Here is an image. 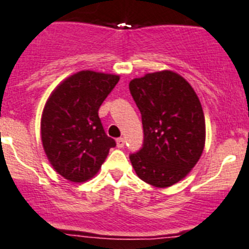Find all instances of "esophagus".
Segmentation results:
<instances>
[{
    "label": "esophagus",
    "mask_w": 249,
    "mask_h": 249,
    "mask_svg": "<svg viewBox=\"0 0 249 249\" xmlns=\"http://www.w3.org/2000/svg\"><path fill=\"white\" fill-rule=\"evenodd\" d=\"M125 145V140L123 138H119V139H116V146L119 147V149H122V147H124Z\"/></svg>",
    "instance_id": "obj_1"
}]
</instances>
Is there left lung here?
Masks as SVG:
<instances>
[{
  "mask_svg": "<svg viewBox=\"0 0 249 249\" xmlns=\"http://www.w3.org/2000/svg\"><path fill=\"white\" fill-rule=\"evenodd\" d=\"M129 89L144 127V145L130 155L131 165L149 185L170 187L185 178L202 155V105L190 83L172 71L135 78Z\"/></svg>",
  "mask_w": 249,
  "mask_h": 249,
  "instance_id": "obj_1",
  "label": "left lung"
}]
</instances>
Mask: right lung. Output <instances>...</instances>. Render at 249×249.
Returning a JSON list of instances; mask_svg holds the SVG:
<instances>
[{
	"mask_svg": "<svg viewBox=\"0 0 249 249\" xmlns=\"http://www.w3.org/2000/svg\"><path fill=\"white\" fill-rule=\"evenodd\" d=\"M120 77L80 71L60 82L47 99L41 139L47 159L71 182H86L99 172L110 147L98 111Z\"/></svg>",
	"mask_w": 249,
	"mask_h": 249,
	"instance_id": "add662e5",
	"label": "right lung"
}]
</instances>
